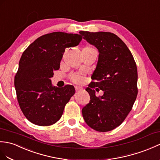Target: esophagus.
I'll return each mask as SVG.
<instances>
[{"label": "esophagus", "instance_id": "34e87169", "mask_svg": "<svg viewBox=\"0 0 160 160\" xmlns=\"http://www.w3.org/2000/svg\"><path fill=\"white\" fill-rule=\"evenodd\" d=\"M75 89H76V92H78V91H80L81 90H82V88H80V87H75Z\"/></svg>", "mask_w": 160, "mask_h": 160}]
</instances>
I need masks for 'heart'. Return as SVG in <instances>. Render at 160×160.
Returning a JSON list of instances; mask_svg holds the SVG:
<instances>
[{
    "label": "heart",
    "instance_id": "1",
    "mask_svg": "<svg viewBox=\"0 0 160 160\" xmlns=\"http://www.w3.org/2000/svg\"><path fill=\"white\" fill-rule=\"evenodd\" d=\"M84 49H85V50H95L93 48L90 47V46H87L86 48H84ZM69 78H70V80H71L73 82L77 83V84H80L83 80V76L80 73H72V74H71V75H70Z\"/></svg>",
    "mask_w": 160,
    "mask_h": 160
}]
</instances>
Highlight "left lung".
Listing matches in <instances>:
<instances>
[{"mask_svg":"<svg viewBox=\"0 0 160 160\" xmlns=\"http://www.w3.org/2000/svg\"><path fill=\"white\" fill-rule=\"evenodd\" d=\"M79 32L99 52L97 67L91 76L92 81L86 88L91 99L82 110V116L86 123L95 130L111 131L124 121L136 101V62L126 44L114 33ZM95 87L104 91L102 96L95 95Z\"/></svg>","mask_w":160,"mask_h":160,"instance_id":"left-lung-1","label":"left lung"}]
</instances>
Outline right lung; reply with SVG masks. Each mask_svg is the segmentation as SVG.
I'll return each mask as SVG.
<instances>
[{
    "instance_id": "add662e5",
    "label": "right lung",
    "mask_w": 160,
    "mask_h": 160,
    "mask_svg": "<svg viewBox=\"0 0 160 160\" xmlns=\"http://www.w3.org/2000/svg\"><path fill=\"white\" fill-rule=\"evenodd\" d=\"M82 39L81 35L53 32L39 37L24 51L14 85L20 109L32 123L48 126L61 118L75 88L69 84L55 87L50 78L60 68L65 50Z\"/></svg>"
}]
</instances>
